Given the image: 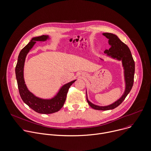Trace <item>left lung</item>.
Instances as JSON below:
<instances>
[{
	"label": "left lung",
	"instance_id": "8db88e82",
	"mask_svg": "<svg viewBox=\"0 0 151 151\" xmlns=\"http://www.w3.org/2000/svg\"><path fill=\"white\" fill-rule=\"evenodd\" d=\"M103 35L109 39V44L110 45V48L109 50H105L104 53L106 56L112 59L122 62V67L124 70V91L120 98L113 103L105 106H98L93 104L88 99L86 91V94L87 102L92 109L98 110H109L118 107L124 101V99L131 91L134 81L135 65L129 48L126 44L123 42L116 35L109 32L103 33Z\"/></svg>",
	"mask_w": 151,
	"mask_h": 151
}]
</instances>
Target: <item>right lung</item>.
I'll return each mask as SVG.
<instances>
[{
	"instance_id": "1",
	"label": "right lung",
	"mask_w": 151,
	"mask_h": 151,
	"mask_svg": "<svg viewBox=\"0 0 151 151\" xmlns=\"http://www.w3.org/2000/svg\"><path fill=\"white\" fill-rule=\"evenodd\" d=\"M50 38V36L48 35L33 37L30 42L21 50L15 68V74L19 92L23 101L35 111L45 114L56 113L62 109L66 101L69 88L76 81V79L73 80L64 84L54 96L47 99L36 96L27 88L24 77L26 57L37 41H45L49 40Z\"/></svg>"
}]
</instances>
